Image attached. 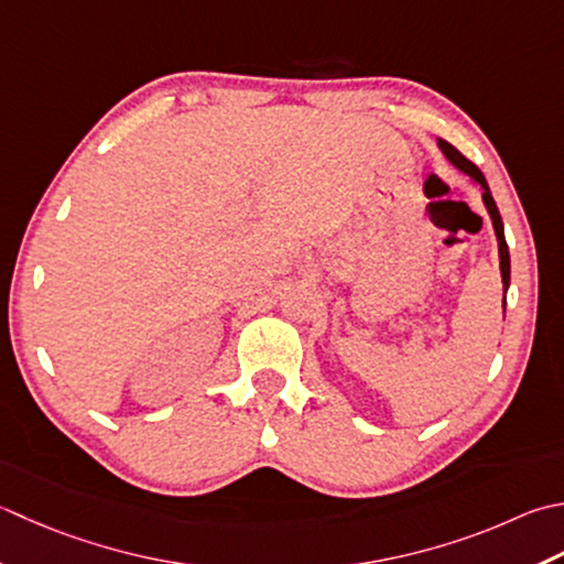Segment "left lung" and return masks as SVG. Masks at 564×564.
Segmentation results:
<instances>
[{
  "mask_svg": "<svg viewBox=\"0 0 564 564\" xmlns=\"http://www.w3.org/2000/svg\"><path fill=\"white\" fill-rule=\"evenodd\" d=\"M440 143V151L445 153L447 156V161L455 165V169H459L462 173H467V175H471V181H477L479 185H481V200H484V205H487V209H489V215H491V225H494V231H496V239H499V259H501V281H503V289H509V283H511V257H509V245H506V237H503V219H501V215H499V207H496V203H494V197H491V191H489V183H487V178H484V173L477 169V165H474L469 159H465L462 156V153L452 147V143H447V141H443L440 139L437 141ZM503 305H506V297H503Z\"/></svg>",
  "mask_w": 564,
  "mask_h": 564,
  "instance_id": "8db88e82",
  "label": "left lung"
}]
</instances>
